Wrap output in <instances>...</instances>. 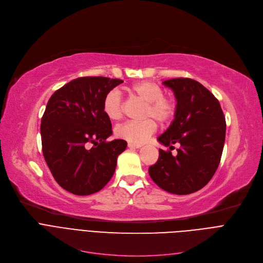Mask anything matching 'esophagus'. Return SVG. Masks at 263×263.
<instances>
[{
	"instance_id": "esophagus-1",
	"label": "esophagus",
	"mask_w": 263,
	"mask_h": 263,
	"mask_svg": "<svg viewBox=\"0 0 263 263\" xmlns=\"http://www.w3.org/2000/svg\"><path fill=\"white\" fill-rule=\"evenodd\" d=\"M127 145L129 148H140L142 146L141 144H134V143H128Z\"/></svg>"
}]
</instances>
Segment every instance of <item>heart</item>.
I'll return each mask as SVG.
<instances>
[{
	"mask_svg": "<svg viewBox=\"0 0 263 263\" xmlns=\"http://www.w3.org/2000/svg\"><path fill=\"white\" fill-rule=\"evenodd\" d=\"M128 95L146 103L144 118L152 117L160 123H167L175 114L174 102L163 96V90L153 82H140L126 88ZM103 112L111 121L122 117L121 97L116 90L108 92L103 101ZM157 125L153 119L141 122H125L116 128V135L129 143L142 144L156 132Z\"/></svg>",
	"mask_w": 263,
	"mask_h": 263,
	"instance_id": "1",
	"label": "heart"
}]
</instances>
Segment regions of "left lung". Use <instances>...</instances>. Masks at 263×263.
Listing matches in <instances>:
<instances>
[{
  "instance_id": "1",
  "label": "left lung",
  "mask_w": 263,
  "mask_h": 263,
  "mask_svg": "<svg viewBox=\"0 0 263 263\" xmlns=\"http://www.w3.org/2000/svg\"><path fill=\"white\" fill-rule=\"evenodd\" d=\"M162 84L174 92L177 104L171 125L157 140L170 149L175 143L180 148L176 156L159 149L148 173L164 191L190 194L205 187L219 166L226 133L224 114L219 101L194 80L173 79Z\"/></svg>"
}]
</instances>
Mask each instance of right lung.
<instances>
[{
	"mask_svg": "<svg viewBox=\"0 0 263 263\" xmlns=\"http://www.w3.org/2000/svg\"><path fill=\"white\" fill-rule=\"evenodd\" d=\"M122 80L79 77L55 91L41 119L42 153L61 188L76 195L103 189L112 177L127 142L116 139L103 101Z\"/></svg>",
	"mask_w": 263,
	"mask_h": 263,
	"instance_id": "add662e5",
	"label": "right lung"
}]
</instances>
